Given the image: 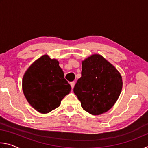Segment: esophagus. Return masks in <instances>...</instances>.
<instances>
[{
    "label": "esophagus",
    "instance_id": "obj_1",
    "mask_svg": "<svg viewBox=\"0 0 148 148\" xmlns=\"http://www.w3.org/2000/svg\"><path fill=\"white\" fill-rule=\"evenodd\" d=\"M70 84H71L72 89H73L74 87V85H75V82H70Z\"/></svg>",
    "mask_w": 148,
    "mask_h": 148
}]
</instances>
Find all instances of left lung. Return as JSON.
<instances>
[{
    "label": "left lung",
    "mask_w": 148,
    "mask_h": 148,
    "mask_svg": "<svg viewBox=\"0 0 148 148\" xmlns=\"http://www.w3.org/2000/svg\"><path fill=\"white\" fill-rule=\"evenodd\" d=\"M82 64V77L74 92L85 111L94 116L104 114L113 107L121 93V74L99 54L91 55Z\"/></svg>",
    "instance_id": "1"
}]
</instances>
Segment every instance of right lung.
Segmentation results:
<instances>
[{
	"mask_svg": "<svg viewBox=\"0 0 148 148\" xmlns=\"http://www.w3.org/2000/svg\"><path fill=\"white\" fill-rule=\"evenodd\" d=\"M56 59L44 55L23 75L22 89L27 101L36 111L47 114L58 108L71 87Z\"/></svg>",
	"mask_w": 148,
	"mask_h": 148,
	"instance_id": "right-lung-1",
	"label": "right lung"
}]
</instances>
